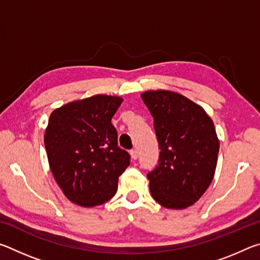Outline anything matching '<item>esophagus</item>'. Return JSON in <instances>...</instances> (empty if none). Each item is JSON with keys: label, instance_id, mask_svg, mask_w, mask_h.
<instances>
[{"label": "esophagus", "instance_id": "1", "mask_svg": "<svg viewBox=\"0 0 260 260\" xmlns=\"http://www.w3.org/2000/svg\"><path fill=\"white\" fill-rule=\"evenodd\" d=\"M129 153H131V157H132V159H138V157H139V152H138V150H136V149H133V150H131L129 151Z\"/></svg>", "mask_w": 260, "mask_h": 260}]
</instances>
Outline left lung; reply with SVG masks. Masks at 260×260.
<instances>
[{
    "label": "left lung",
    "instance_id": "obj_1",
    "mask_svg": "<svg viewBox=\"0 0 260 260\" xmlns=\"http://www.w3.org/2000/svg\"><path fill=\"white\" fill-rule=\"evenodd\" d=\"M153 117L159 159L147 177L157 203L186 209L201 199L212 182L219 140L203 108L170 90L141 94Z\"/></svg>",
    "mask_w": 260,
    "mask_h": 260
}]
</instances>
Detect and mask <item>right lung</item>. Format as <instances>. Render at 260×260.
I'll return each mask as SVG.
<instances>
[{"instance_id": "obj_1", "label": "right lung", "mask_w": 260, "mask_h": 260, "mask_svg": "<svg viewBox=\"0 0 260 260\" xmlns=\"http://www.w3.org/2000/svg\"><path fill=\"white\" fill-rule=\"evenodd\" d=\"M121 98L95 95L68 103L50 114L45 147L52 175L64 195L91 208L111 200L131 156L118 147L111 119Z\"/></svg>"}]
</instances>
